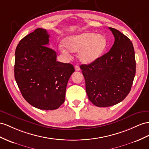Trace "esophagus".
I'll use <instances>...</instances> for the list:
<instances>
[{
    "mask_svg": "<svg viewBox=\"0 0 149 149\" xmlns=\"http://www.w3.org/2000/svg\"><path fill=\"white\" fill-rule=\"evenodd\" d=\"M75 70L76 71H79L80 70H81V68H80V67L78 65H75Z\"/></svg>",
    "mask_w": 149,
    "mask_h": 149,
    "instance_id": "34e87169",
    "label": "esophagus"
}]
</instances>
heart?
Returning a JSON list of instances; mask_svg holds the SVG:
<instances>
[{"label": "heart", "mask_w": 149, "mask_h": 149, "mask_svg": "<svg viewBox=\"0 0 149 149\" xmlns=\"http://www.w3.org/2000/svg\"><path fill=\"white\" fill-rule=\"evenodd\" d=\"M106 46L107 40L104 36L94 33H84L66 38L63 40V45L60 46V50L67 56L70 55V52H79V62L89 64L100 58Z\"/></svg>", "instance_id": "b5f03b06"}]
</instances>
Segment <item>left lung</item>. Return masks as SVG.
Wrapping results in <instances>:
<instances>
[{"label":"left lung","instance_id":"1","mask_svg":"<svg viewBox=\"0 0 149 149\" xmlns=\"http://www.w3.org/2000/svg\"><path fill=\"white\" fill-rule=\"evenodd\" d=\"M114 37L111 49L89 65H81L90 101L97 107L115 105L127 96L136 72L132 41L118 30L109 28Z\"/></svg>","mask_w":149,"mask_h":149}]
</instances>
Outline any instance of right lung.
<instances>
[{"label":"right lung","instance_id":"obj_1","mask_svg":"<svg viewBox=\"0 0 149 149\" xmlns=\"http://www.w3.org/2000/svg\"><path fill=\"white\" fill-rule=\"evenodd\" d=\"M47 30L38 28L24 37L15 52L14 77L29 104L43 110L58 108L65 101L67 83L75 71L70 63L56 61L48 47Z\"/></svg>","mask_w":149,"mask_h":149}]
</instances>
